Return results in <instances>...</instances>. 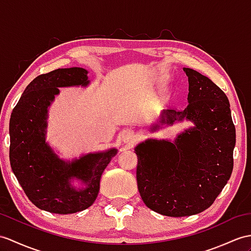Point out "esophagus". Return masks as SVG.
Masks as SVG:
<instances>
[{
    "label": "esophagus",
    "mask_w": 251,
    "mask_h": 251,
    "mask_svg": "<svg viewBox=\"0 0 251 251\" xmlns=\"http://www.w3.org/2000/svg\"><path fill=\"white\" fill-rule=\"evenodd\" d=\"M122 140H123V142L126 144H132L135 143L136 141V137H135V133H133L132 130L130 129H126L122 133Z\"/></svg>",
    "instance_id": "obj_1"
}]
</instances>
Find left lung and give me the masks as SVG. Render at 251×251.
I'll return each instance as SVG.
<instances>
[{
	"label": "left lung",
	"mask_w": 251,
	"mask_h": 251,
	"mask_svg": "<svg viewBox=\"0 0 251 251\" xmlns=\"http://www.w3.org/2000/svg\"><path fill=\"white\" fill-rule=\"evenodd\" d=\"M183 69L188 106L178 112L164 110L160 124L187 120L195 126L174 142L148 139L135 148L140 196L149 208L170 217L191 216L213 204L231 176L235 147L228 97L205 75ZM159 128L155 124L151 130Z\"/></svg>",
	"instance_id": "left-lung-1"
}]
</instances>
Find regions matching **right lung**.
Listing matches in <instances>:
<instances>
[{
	"mask_svg": "<svg viewBox=\"0 0 251 251\" xmlns=\"http://www.w3.org/2000/svg\"><path fill=\"white\" fill-rule=\"evenodd\" d=\"M87 71L60 68L40 75L26 86L9 121L10 167L35 206L54 214H73L90 207L99 192L104 169L116 149L89 153L79 159L59 158L46 142L48 107L60 94L57 87L87 86ZM74 179L85 186L77 190Z\"/></svg>",
	"mask_w": 251,
	"mask_h": 251,
	"instance_id": "obj_1",
	"label": "right lung"
}]
</instances>
